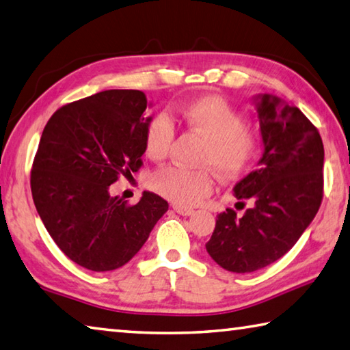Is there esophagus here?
Wrapping results in <instances>:
<instances>
[{
    "instance_id": "1",
    "label": "esophagus",
    "mask_w": 350,
    "mask_h": 350,
    "mask_svg": "<svg viewBox=\"0 0 350 350\" xmlns=\"http://www.w3.org/2000/svg\"><path fill=\"white\" fill-rule=\"evenodd\" d=\"M174 210L181 216H190L193 215V210L192 208H186V207H181V206H174Z\"/></svg>"
}]
</instances>
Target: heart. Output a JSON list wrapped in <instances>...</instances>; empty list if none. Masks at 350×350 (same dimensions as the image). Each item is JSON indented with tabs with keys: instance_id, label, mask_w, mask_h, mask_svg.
Listing matches in <instances>:
<instances>
[{
	"instance_id": "heart-1",
	"label": "heart",
	"mask_w": 350,
	"mask_h": 350,
	"mask_svg": "<svg viewBox=\"0 0 350 350\" xmlns=\"http://www.w3.org/2000/svg\"><path fill=\"white\" fill-rule=\"evenodd\" d=\"M183 120L207 138L201 164L212 166L224 178L239 175L253 160L257 134L242 122V116L219 96H204L181 109ZM175 138L172 117L160 113L148 123L144 150L154 160L166 157ZM157 193L180 206H193L213 190V176L207 169L190 170L178 166L163 167L150 178Z\"/></svg>"
}]
</instances>
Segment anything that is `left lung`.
I'll list each match as a JSON object with an SVG mask.
<instances>
[{
    "instance_id": "obj_1",
    "label": "left lung",
    "mask_w": 350,
    "mask_h": 350,
    "mask_svg": "<svg viewBox=\"0 0 350 350\" xmlns=\"http://www.w3.org/2000/svg\"><path fill=\"white\" fill-rule=\"evenodd\" d=\"M253 103L262 137L256 170L236 183L234 196L250 207L217 215L206 243L210 257L232 273H253L294 247L319 212L325 149L317 128L280 97L257 94Z\"/></svg>"
}]
</instances>
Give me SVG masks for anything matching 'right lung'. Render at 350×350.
<instances>
[{"label": "right lung", "instance_id": "add662e5", "mask_svg": "<svg viewBox=\"0 0 350 350\" xmlns=\"http://www.w3.org/2000/svg\"><path fill=\"white\" fill-rule=\"evenodd\" d=\"M149 107L143 91L107 90L65 105L44 128L30 178L33 202L56 245L91 271L128 263L169 208L148 190L135 206L109 193L118 175L142 166Z\"/></svg>", "mask_w": 350, "mask_h": 350}]
</instances>
